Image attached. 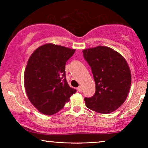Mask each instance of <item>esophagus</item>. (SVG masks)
I'll list each match as a JSON object with an SVG mask.
<instances>
[{"label": "esophagus", "instance_id": "34e87169", "mask_svg": "<svg viewBox=\"0 0 148 148\" xmlns=\"http://www.w3.org/2000/svg\"><path fill=\"white\" fill-rule=\"evenodd\" d=\"M77 91H78V92H82V87L81 86H79L77 88Z\"/></svg>", "mask_w": 148, "mask_h": 148}]
</instances>
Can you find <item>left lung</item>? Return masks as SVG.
Masks as SVG:
<instances>
[{
    "mask_svg": "<svg viewBox=\"0 0 148 148\" xmlns=\"http://www.w3.org/2000/svg\"><path fill=\"white\" fill-rule=\"evenodd\" d=\"M83 52L96 83L95 94L84 98L86 106L102 114L116 110L124 103L131 88V74L126 60L107 46L88 48Z\"/></svg>",
    "mask_w": 148,
    "mask_h": 148,
    "instance_id": "obj_1",
    "label": "left lung"
}]
</instances>
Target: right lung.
<instances>
[{
  "mask_svg": "<svg viewBox=\"0 0 148 148\" xmlns=\"http://www.w3.org/2000/svg\"><path fill=\"white\" fill-rule=\"evenodd\" d=\"M75 51L48 43L30 56L24 73V86L28 99L42 114L59 112L76 92L69 86L65 74L66 62Z\"/></svg>",
  "mask_w": 148,
  "mask_h": 148,
  "instance_id": "add662e5",
  "label": "right lung"
}]
</instances>
